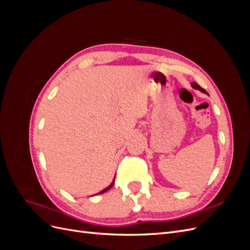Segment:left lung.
Here are the masks:
<instances>
[{
  "instance_id": "1",
  "label": "left lung",
  "mask_w": 250,
  "mask_h": 250,
  "mask_svg": "<svg viewBox=\"0 0 250 250\" xmlns=\"http://www.w3.org/2000/svg\"><path fill=\"white\" fill-rule=\"evenodd\" d=\"M192 86H193L194 88H196V89H199V90H201V92H203V93H207L206 90H204V89H203V88H202L200 85H198V84H197V83L193 82V83H192Z\"/></svg>"
}]
</instances>
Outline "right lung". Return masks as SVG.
<instances>
[{"label": "right lung", "mask_w": 250, "mask_h": 250, "mask_svg": "<svg viewBox=\"0 0 250 250\" xmlns=\"http://www.w3.org/2000/svg\"><path fill=\"white\" fill-rule=\"evenodd\" d=\"M113 183H115V179H113V181H112V183H111V184H110V185H109V186H108V187H107L106 188H104V190H103V191L99 192V194H103V193H105V192H106V191H108V190H109V188H111V187L113 186Z\"/></svg>", "instance_id": "add662e5"}]
</instances>
